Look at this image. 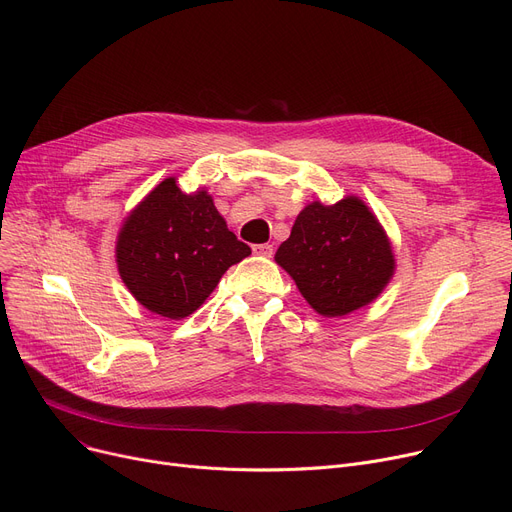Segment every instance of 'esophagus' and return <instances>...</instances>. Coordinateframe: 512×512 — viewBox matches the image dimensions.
<instances>
[{
    "mask_svg": "<svg viewBox=\"0 0 512 512\" xmlns=\"http://www.w3.org/2000/svg\"><path fill=\"white\" fill-rule=\"evenodd\" d=\"M253 253L261 255V257H272L274 255V245H255Z\"/></svg>",
    "mask_w": 512,
    "mask_h": 512,
    "instance_id": "esophagus-1",
    "label": "esophagus"
}]
</instances>
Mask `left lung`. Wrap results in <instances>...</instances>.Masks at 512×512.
Segmentation results:
<instances>
[{
	"instance_id": "8db88e82",
	"label": "left lung",
	"mask_w": 512,
	"mask_h": 512,
	"mask_svg": "<svg viewBox=\"0 0 512 512\" xmlns=\"http://www.w3.org/2000/svg\"><path fill=\"white\" fill-rule=\"evenodd\" d=\"M305 301L326 317L369 305L394 274L392 245L378 218L357 197L309 203L276 251Z\"/></svg>"
}]
</instances>
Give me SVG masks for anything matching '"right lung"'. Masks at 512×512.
Listing matches in <instances>:
<instances>
[{"label":"right lung","instance_id":"1","mask_svg":"<svg viewBox=\"0 0 512 512\" xmlns=\"http://www.w3.org/2000/svg\"><path fill=\"white\" fill-rule=\"evenodd\" d=\"M251 255L228 230L211 195L182 193L166 178L124 220L116 261L126 288L145 309L168 319L197 311L230 265Z\"/></svg>","mask_w":512,"mask_h":512}]
</instances>
